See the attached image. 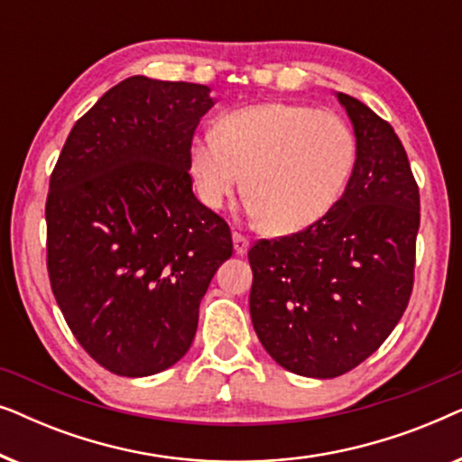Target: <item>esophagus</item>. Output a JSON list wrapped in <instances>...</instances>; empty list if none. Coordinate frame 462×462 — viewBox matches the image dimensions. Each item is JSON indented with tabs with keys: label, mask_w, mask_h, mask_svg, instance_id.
<instances>
[{
	"label": "esophagus",
	"mask_w": 462,
	"mask_h": 462,
	"mask_svg": "<svg viewBox=\"0 0 462 462\" xmlns=\"http://www.w3.org/2000/svg\"><path fill=\"white\" fill-rule=\"evenodd\" d=\"M250 248V242L245 239L244 236H239V233H233V250H236L237 256H244L245 252Z\"/></svg>",
	"instance_id": "obj_1"
}]
</instances>
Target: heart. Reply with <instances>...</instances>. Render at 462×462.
Listing matches in <instances>:
<instances>
[{
	"mask_svg": "<svg viewBox=\"0 0 462 462\" xmlns=\"http://www.w3.org/2000/svg\"><path fill=\"white\" fill-rule=\"evenodd\" d=\"M353 162L356 138L345 119L300 103L233 111L218 122L217 136H198L189 151L208 208H223L244 185L248 217L277 236L319 223L343 195Z\"/></svg>",
	"mask_w": 462,
	"mask_h": 462,
	"instance_id": "b5f03b06",
	"label": "heart"
}]
</instances>
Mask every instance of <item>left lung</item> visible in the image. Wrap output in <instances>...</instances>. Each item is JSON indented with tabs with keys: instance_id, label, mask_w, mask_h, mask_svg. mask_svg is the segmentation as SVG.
I'll list each match as a JSON object with an SVG mask.
<instances>
[{
	"instance_id": "obj_1",
	"label": "left lung",
	"mask_w": 462,
	"mask_h": 462,
	"mask_svg": "<svg viewBox=\"0 0 462 462\" xmlns=\"http://www.w3.org/2000/svg\"><path fill=\"white\" fill-rule=\"evenodd\" d=\"M334 97L356 134L345 193L319 223L248 252L256 337L282 368L309 378L353 370L397 326L420 225L419 187L393 128L362 100Z\"/></svg>"
}]
</instances>
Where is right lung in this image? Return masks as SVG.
I'll return each mask as SVG.
<instances>
[{
    "mask_svg": "<svg viewBox=\"0 0 462 462\" xmlns=\"http://www.w3.org/2000/svg\"><path fill=\"white\" fill-rule=\"evenodd\" d=\"M210 88L144 75L78 119L50 179L48 273L79 345L113 374L168 370L195 338L199 302L233 254L193 193L189 151Z\"/></svg>",
    "mask_w": 462,
    "mask_h": 462,
    "instance_id": "right-lung-1",
    "label": "right lung"
}]
</instances>
